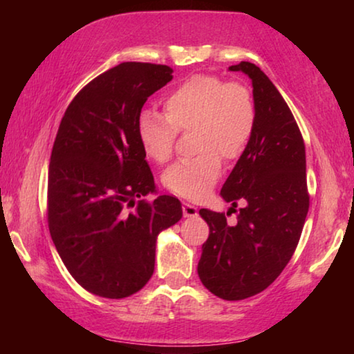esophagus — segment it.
<instances>
[{
  "mask_svg": "<svg viewBox=\"0 0 354 354\" xmlns=\"http://www.w3.org/2000/svg\"><path fill=\"white\" fill-rule=\"evenodd\" d=\"M183 214L184 217L187 218L196 217V215H198V209H196L194 205H190V203H183Z\"/></svg>",
  "mask_w": 354,
  "mask_h": 354,
  "instance_id": "obj_1",
  "label": "esophagus"
}]
</instances>
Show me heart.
<instances>
[{"label":"heart","mask_w":354,"mask_h":354,"mask_svg":"<svg viewBox=\"0 0 354 354\" xmlns=\"http://www.w3.org/2000/svg\"><path fill=\"white\" fill-rule=\"evenodd\" d=\"M164 113L145 112L137 123L140 147L158 164L170 160L178 133L194 129L200 154L179 160L164 173V184L183 198H206L221 175V155L234 162L247 149L256 128L250 88L215 75H194L164 100Z\"/></svg>","instance_id":"heart-1"}]
</instances>
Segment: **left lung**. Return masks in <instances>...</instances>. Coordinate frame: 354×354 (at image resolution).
<instances>
[{
	"mask_svg": "<svg viewBox=\"0 0 354 354\" xmlns=\"http://www.w3.org/2000/svg\"><path fill=\"white\" fill-rule=\"evenodd\" d=\"M253 84L256 128L247 149L221 187L236 212L230 225L223 212L200 209L209 225L198 277L218 298L237 301L267 289L289 263L309 211L306 151L289 106L263 71L251 62L231 65Z\"/></svg>",
	"mask_w": 354,
	"mask_h": 354,
	"instance_id": "8db88e82",
	"label": "left lung"
}]
</instances>
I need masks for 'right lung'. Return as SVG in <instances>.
<instances>
[{
  "mask_svg": "<svg viewBox=\"0 0 354 354\" xmlns=\"http://www.w3.org/2000/svg\"><path fill=\"white\" fill-rule=\"evenodd\" d=\"M169 65L123 62L95 77L65 111L48 171V227L76 283L104 298L139 292L154 272L156 239L183 217L156 190L137 136L148 97L173 80Z\"/></svg>",
  "mask_w": 354,
  "mask_h": 354,
  "instance_id": "right-lung-1",
  "label": "right lung"
}]
</instances>
